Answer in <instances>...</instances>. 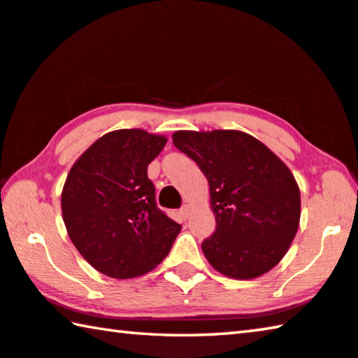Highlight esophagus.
I'll return each instance as SVG.
<instances>
[{"instance_id": "esophagus-1", "label": "esophagus", "mask_w": 358, "mask_h": 358, "mask_svg": "<svg viewBox=\"0 0 358 358\" xmlns=\"http://www.w3.org/2000/svg\"><path fill=\"white\" fill-rule=\"evenodd\" d=\"M180 213H181V216H183V220H187V217H189V215H191L189 205H183V208L180 210Z\"/></svg>"}]
</instances>
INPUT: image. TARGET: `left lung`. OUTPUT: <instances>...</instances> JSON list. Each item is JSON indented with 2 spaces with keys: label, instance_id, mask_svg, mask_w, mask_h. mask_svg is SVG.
<instances>
[{
  "label": "left lung",
  "instance_id": "obj_1",
  "mask_svg": "<svg viewBox=\"0 0 358 358\" xmlns=\"http://www.w3.org/2000/svg\"><path fill=\"white\" fill-rule=\"evenodd\" d=\"M172 142L208 180L216 230L202 251L210 265L227 278L254 280L280 264L301 213L289 167L243 131H177Z\"/></svg>",
  "mask_w": 358,
  "mask_h": 358
}]
</instances>
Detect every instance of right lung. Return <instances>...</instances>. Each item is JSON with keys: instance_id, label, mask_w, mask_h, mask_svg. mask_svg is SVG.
Listing matches in <instances>:
<instances>
[{"instance_id": "add662e5", "label": "right lung", "mask_w": 358, "mask_h": 358, "mask_svg": "<svg viewBox=\"0 0 358 358\" xmlns=\"http://www.w3.org/2000/svg\"><path fill=\"white\" fill-rule=\"evenodd\" d=\"M167 137L117 129L99 137L72 164L62 213L72 243L87 262L117 280L148 273L171 251L181 226L156 207L147 167Z\"/></svg>"}]
</instances>
